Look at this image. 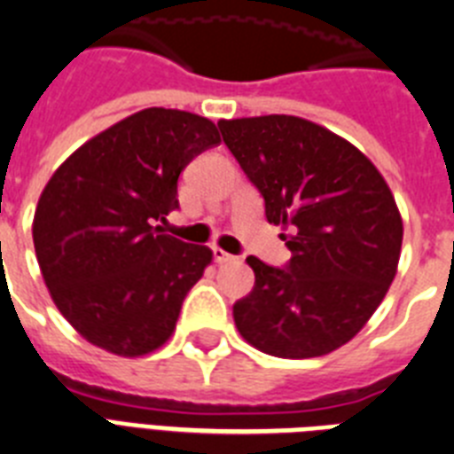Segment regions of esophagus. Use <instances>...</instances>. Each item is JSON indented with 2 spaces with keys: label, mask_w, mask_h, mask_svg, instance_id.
<instances>
[{
  "label": "esophagus",
  "mask_w": 454,
  "mask_h": 454,
  "mask_svg": "<svg viewBox=\"0 0 454 454\" xmlns=\"http://www.w3.org/2000/svg\"><path fill=\"white\" fill-rule=\"evenodd\" d=\"M212 256H215V262H219V265H226V262H235V256H231L228 251L219 249V247H215V249H212Z\"/></svg>",
  "instance_id": "1"
}]
</instances>
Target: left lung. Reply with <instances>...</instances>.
<instances>
[{"instance_id": "1", "label": "left lung", "mask_w": 454, "mask_h": 454, "mask_svg": "<svg viewBox=\"0 0 454 454\" xmlns=\"http://www.w3.org/2000/svg\"><path fill=\"white\" fill-rule=\"evenodd\" d=\"M223 143L265 200L291 249L286 268L247 262L254 291L233 304L239 334L277 357H318L372 318L402 254V215L383 175L356 145L293 115L219 121Z\"/></svg>"}]
</instances>
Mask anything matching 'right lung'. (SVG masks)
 Wrapping results in <instances>:
<instances>
[{"label": "right lung", "instance_id": "obj_1", "mask_svg": "<svg viewBox=\"0 0 454 454\" xmlns=\"http://www.w3.org/2000/svg\"><path fill=\"white\" fill-rule=\"evenodd\" d=\"M207 117L145 108L68 156L45 184L32 235L52 302L90 344L121 357L170 339L212 251L166 235L186 163L219 145Z\"/></svg>", "mask_w": 454, "mask_h": 454}]
</instances>
